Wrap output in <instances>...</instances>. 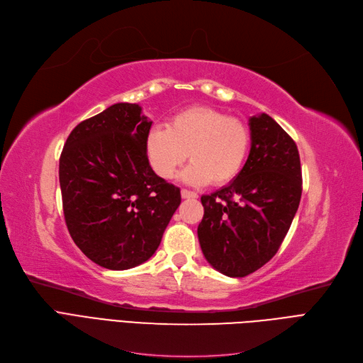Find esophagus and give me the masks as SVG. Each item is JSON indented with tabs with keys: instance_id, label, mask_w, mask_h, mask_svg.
Instances as JSON below:
<instances>
[{
	"instance_id": "1",
	"label": "esophagus",
	"mask_w": 363,
	"mask_h": 363,
	"mask_svg": "<svg viewBox=\"0 0 363 363\" xmlns=\"http://www.w3.org/2000/svg\"><path fill=\"white\" fill-rule=\"evenodd\" d=\"M182 198L183 199H196L198 194L192 192V191H187V189H182Z\"/></svg>"
}]
</instances>
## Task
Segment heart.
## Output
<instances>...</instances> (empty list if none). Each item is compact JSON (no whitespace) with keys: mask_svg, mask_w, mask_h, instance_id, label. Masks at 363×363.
<instances>
[{"mask_svg":"<svg viewBox=\"0 0 363 363\" xmlns=\"http://www.w3.org/2000/svg\"><path fill=\"white\" fill-rule=\"evenodd\" d=\"M251 147L246 124L210 106H192L172 116L167 128L148 132L145 153L153 171L172 179L186 157L183 179L194 184H225L239 176Z\"/></svg>","mask_w":363,"mask_h":363,"instance_id":"1","label":"heart"}]
</instances>
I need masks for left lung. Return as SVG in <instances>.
<instances>
[{
  "instance_id": "8db88e82",
  "label": "left lung",
  "mask_w": 363,
  "mask_h": 363,
  "mask_svg": "<svg viewBox=\"0 0 363 363\" xmlns=\"http://www.w3.org/2000/svg\"><path fill=\"white\" fill-rule=\"evenodd\" d=\"M251 152L240 174L203 195L198 240L206 259L243 278L278 252L302 196V168L291 136L267 114L249 118Z\"/></svg>"
}]
</instances>
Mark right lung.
<instances>
[{
  "label": "right lung",
  "mask_w": 363,
  "mask_h": 363,
  "mask_svg": "<svg viewBox=\"0 0 363 363\" xmlns=\"http://www.w3.org/2000/svg\"><path fill=\"white\" fill-rule=\"evenodd\" d=\"M152 121L136 104H116L74 128L60 156L62 211L73 242L96 264L126 270L160 245L180 189L150 167Z\"/></svg>",
  "instance_id": "right-lung-1"
}]
</instances>
